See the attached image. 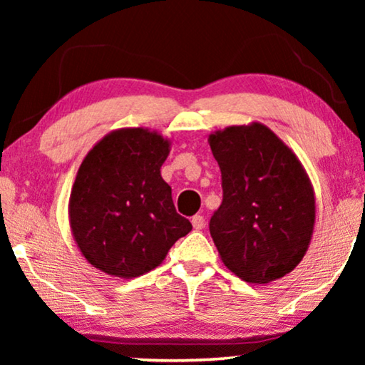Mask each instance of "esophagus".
<instances>
[{
    "mask_svg": "<svg viewBox=\"0 0 365 365\" xmlns=\"http://www.w3.org/2000/svg\"><path fill=\"white\" fill-rule=\"evenodd\" d=\"M191 222H192V227L196 229V231H201V229L204 227V216H201V214H196V216L191 219Z\"/></svg>",
    "mask_w": 365,
    "mask_h": 365,
    "instance_id": "34e87169",
    "label": "esophagus"
}]
</instances>
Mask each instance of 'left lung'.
<instances>
[{
  "label": "left lung",
  "instance_id": "8db88e82",
  "mask_svg": "<svg viewBox=\"0 0 365 365\" xmlns=\"http://www.w3.org/2000/svg\"><path fill=\"white\" fill-rule=\"evenodd\" d=\"M222 202L209 222L219 257L242 281L266 284L297 267L316 222L311 179L292 149L262 123L209 134Z\"/></svg>",
  "mask_w": 365,
  "mask_h": 365
}]
</instances>
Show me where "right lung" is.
Instances as JSON below:
<instances>
[{"instance_id": "obj_1", "label": "right lung", "mask_w": 365, "mask_h": 365, "mask_svg": "<svg viewBox=\"0 0 365 365\" xmlns=\"http://www.w3.org/2000/svg\"><path fill=\"white\" fill-rule=\"evenodd\" d=\"M171 139L148 128L108 133L83 159L69 196V226L84 259L113 277L153 271L192 226L174 207L161 166Z\"/></svg>"}]
</instances>
